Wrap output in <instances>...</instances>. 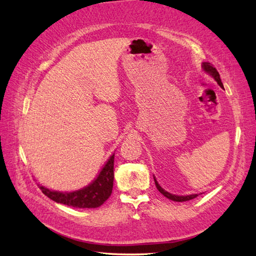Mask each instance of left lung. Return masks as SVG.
Masks as SVG:
<instances>
[{"instance_id": "obj_1", "label": "left lung", "mask_w": 256, "mask_h": 256, "mask_svg": "<svg viewBox=\"0 0 256 256\" xmlns=\"http://www.w3.org/2000/svg\"><path fill=\"white\" fill-rule=\"evenodd\" d=\"M202 67H204V69L206 70V72H209V74L212 76V77H214V78L216 79V82H218V84L221 86V88H224V84H222L221 79H220V74H219V72H218V70H216V69L214 67V64H211L210 62H204V66H202ZM154 180H155L156 188L158 189V192H160V194H164L166 198L170 199V200H172V201H178V202H182V201L192 200V199L196 198V197H197V196H198V194H190V196H175V194H170V192H165V190L160 186L158 182H156L155 178H154Z\"/></svg>"}]
</instances>
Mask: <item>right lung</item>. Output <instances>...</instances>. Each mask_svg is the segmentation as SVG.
<instances>
[{
  "instance_id": "1",
  "label": "right lung",
  "mask_w": 256,
  "mask_h": 256,
  "mask_svg": "<svg viewBox=\"0 0 256 256\" xmlns=\"http://www.w3.org/2000/svg\"><path fill=\"white\" fill-rule=\"evenodd\" d=\"M114 155L110 157L100 175L96 180L78 192H50L40 186V190L45 196L58 204H62L74 208H98L110 197L113 188L114 178Z\"/></svg>"
}]
</instances>
